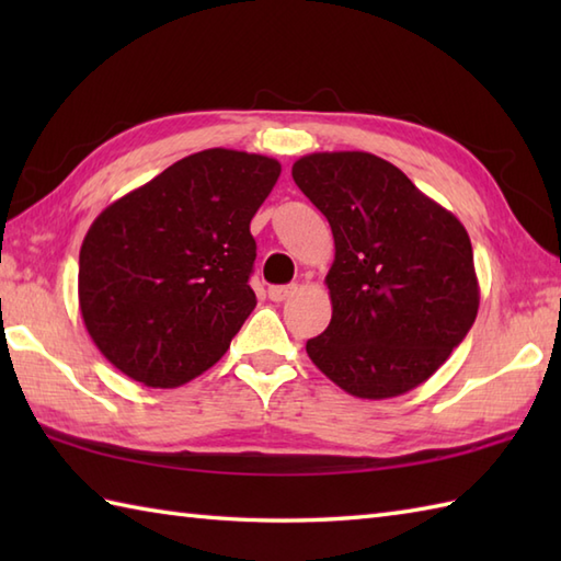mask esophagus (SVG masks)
Returning <instances> with one entry per match:
<instances>
[{
	"mask_svg": "<svg viewBox=\"0 0 561 561\" xmlns=\"http://www.w3.org/2000/svg\"><path fill=\"white\" fill-rule=\"evenodd\" d=\"M296 289H299L296 284H287V287H270L267 294H270V299L274 304H282V301H289L291 296L296 294Z\"/></svg>",
	"mask_w": 561,
	"mask_h": 561,
	"instance_id": "obj_1",
	"label": "esophagus"
}]
</instances>
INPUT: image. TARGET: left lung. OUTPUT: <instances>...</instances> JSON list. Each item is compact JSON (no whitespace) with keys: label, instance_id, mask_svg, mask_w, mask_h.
<instances>
[{"label":"left lung","instance_id":"left-lung-1","mask_svg":"<svg viewBox=\"0 0 561 561\" xmlns=\"http://www.w3.org/2000/svg\"><path fill=\"white\" fill-rule=\"evenodd\" d=\"M291 175L335 238L325 277L332 318L306 342L311 362L362 400L398 398L424 383L478 318L465 226L368 151L308 153Z\"/></svg>","mask_w":561,"mask_h":561}]
</instances>
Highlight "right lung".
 Segmentation results:
<instances>
[{"instance_id": "add662e5", "label": "right lung", "mask_w": 561, "mask_h": 561, "mask_svg": "<svg viewBox=\"0 0 561 561\" xmlns=\"http://www.w3.org/2000/svg\"><path fill=\"white\" fill-rule=\"evenodd\" d=\"M277 159L205 149L105 207L79 250V308L117 371L178 388L229 350L255 308L250 219Z\"/></svg>"}]
</instances>
